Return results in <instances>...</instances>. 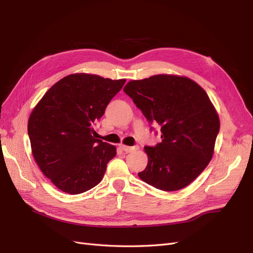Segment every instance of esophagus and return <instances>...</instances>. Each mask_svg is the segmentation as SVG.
<instances>
[{"instance_id":"obj_1","label":"esophagus","mask_w":253,"mask_h":253,"mask_svg":"<svg viewBox=\"0 0 253 253\" xmlns=\"http://www.w3.org/2000/svg\"><path fill=\"white\" fill-rule=\"evenodd\" d=\"M120 148L124 150L125 152H126V153H131V152L136 150L135 147H128V145H126V144H120Z\"/></svg>"}]
</instances>
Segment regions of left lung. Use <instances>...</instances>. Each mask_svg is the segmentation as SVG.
<instances>
[{
    "label": "left lung",
    "mask_w": 253,
    "mask_h": 253,
    "mask_svg": "<svg viewBox=\"0 0 253 253\" xmlns=\"http://www.w3.org/2000/svg\"><path fill=\"white\" fill-rule=\"evenodd\" d=\"M124 90L151 124L162 126L163 141L144 148L148 165L139 178L163 191L190 185L209 165L219 131L205 89L185 76L160 74L129 81Z\"/></svg>",
    "instance_id": "8db88e82"
}]
</instances>
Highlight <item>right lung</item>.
Masks as SVG:
<instances>
[{
	"label": "right lung",
	"instance_id": "right-lung-1",
	"mask_svg": "<svg viewBox=\"0 0 253 253\" xmlns=\"http://www.w3.org/2000/svg\"><path fill=\"white\" fill-rule=\"evenodd\" d=\"M126 79L77 73L59 80L37 103L28 119L32 152L40 170L58 189L80 194L103 178L116 147L94 137L101 118Z\"/></svg>",
	"mask_w": 253,
	"mask_h": 253
}]
</instances>
